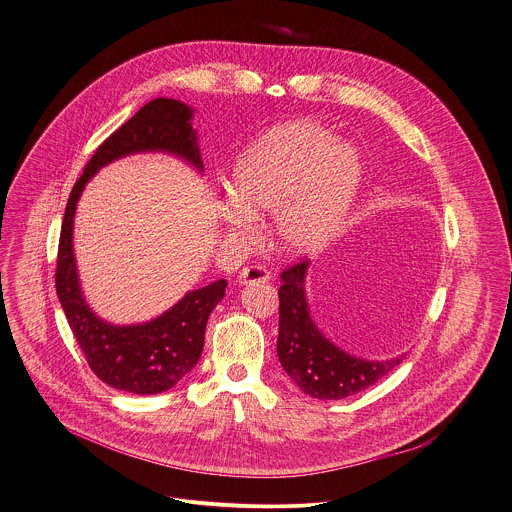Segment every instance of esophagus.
I'll return each instance as SVG.
<instances>
[{
  "instance_id": "obj_1",
  "label": "esophagus",
  "mask_w": 512,
  "mask_h": 512,
  "mask_svg": "<svg viewBox=\"0 0 512 512\" xmlns=\"http://www.w3.org/2000/svg\"><path fill=\"white\" fill-rule=\"evenodd\" d=\"M269 279H271V273L265 267H261V265L245 267L239 273V283L241 284L267 283Z\"/></svg>"
}]
</instances>
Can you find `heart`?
<instances>
[{"instance_id": "b5f03b06", "label": "heart", "mask_w": 512, "mask_h": 512, "mask_svg": "<svg viewBox=\"0 0 512 512\" xmlns=\"http://www.w3.org/2000/svg\"><path fill=\"white\" fill-rule=\"evenodd\" d=\"M365 176L361 155L310 119L271 127L235 161L229 178L228 231L273 214V237L290 255L326 247L351 214Z\"/></svg>"}]
</instances>
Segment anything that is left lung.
I'll return each mask as SVG.
<instances>
[{
    "label": "left lung",
    "mask_w": 512,
    "mask_h": 512,
    "mask_svg": "<svg viewBox=\"0 0 512 512\" xmlns=\"http://www.w3.org/2000/svg\"><path fill=\"white\" fill-rule=\"evenodd\" d=\"M308 261L284 269L279 288L277 353L286 375L302 393L322 400L351 397L391 373L404 355L369 361L345 353L328 340L310 316L306 302Z\"/></svg>",
    "instance_id": "left-lung-1"
}]
</instances>
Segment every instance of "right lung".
<instances>
[{"label":"right lung","instance_id":"right-lung-1","mask_svg":"<svg viewBox=\"0 0 512 512\" xmlns=\"http://www.w3.org/2000/svg\"><path fill=\"white\" fill-rule=\"evenodd\" d=\"M192 114V108L178 100L157 98L125 121L96 149L76 180L60 228L55 283L68 326L96 377L133 395L169 391L192 371L202 355L208 318L224 298L228 283L220 279L190 290L165 314L145 324L114 326L104 322L92 312L80 290L72 249L76 204L88 180L125 155L163 151L202 171Z\"/></svg>","mask_w":512,"mask_h":512}]
</instances>
